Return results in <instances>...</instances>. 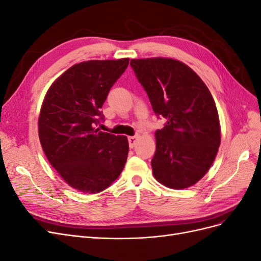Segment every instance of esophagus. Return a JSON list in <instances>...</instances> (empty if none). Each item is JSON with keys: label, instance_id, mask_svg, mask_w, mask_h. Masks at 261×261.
<instances>
[{"label": "esophagus", "instance_id": "34e87169", "mask_svg": "<svg viewBox=\"0 0 261 261\" xmlns=\"http://www.w3.org/2000/svg\"><path fill=\"white\" fill-rule=\"evenodd\" d=\"M137 139H138V136H137V135H136V136H130V137H128V144H129V147H130V148H134V146L136 145Z\"/></svg>", "mask_w": 261, "mask_h": 261}]
</instances>
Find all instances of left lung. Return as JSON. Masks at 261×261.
<instances>
[{
    "mask_svg": "<svg viewBox=\"0 0 261 261\" xmlns=\"http://www.w3.org/2000/svg\"><path fill=\"white\" fill-rule=\"evenodd\" d=\"M153 112L167 120L155 132L153 176L183 189L203 177L221 143L218 110L208 87L184 63L173 59L130 60Z\"/></svg>",
    "mask_w": 261,
    "mask_h": 261,
    "instance_id": "obj_1",
    "label": "left lung"
}]
</instances>
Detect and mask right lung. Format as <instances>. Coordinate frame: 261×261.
<instances>
[{
    "instance_id": "right-lung-1",
    "label": "right lung",
    "mask_w": 261,
    "mask_h": 261,
    "mask_svg": "<svg viewBox=\"0 0 261 261\" xmlns=\"http://www.w3.org/2000/svg\"><path fill=\"white\" fill-rule=\"evenodd\" d=\"M129 59L87 61L69 67L46 92L39 139L52 167L83 193L105 191L120 176L128 154L126 136L96 128L101 108Z\"/></svg>"
}]
</instances>
